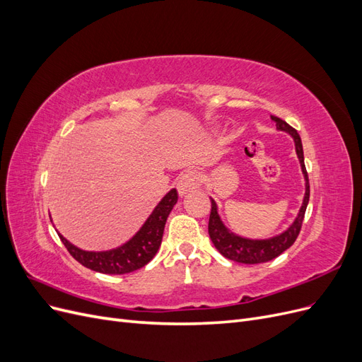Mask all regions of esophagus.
Returning <instances> with one entry per match:
<instances>
[{
  "label": "esophagus",
  "instance_id": "1",
  "mask_svg": "<svg viewBox=\"0 0 362 362\" xmlns=\"http://www.w3.org/2000/svg\"><path fill=\"white\" fill-rule=\"evenodd\" d=\"M199 185H201V175L194 170H189L181 175V178L178 180V184H177V190L180 196H184L198 189Z\"/></svg>",
  "mask_w": 362,
  "mask_h": 362
}]
</instances>
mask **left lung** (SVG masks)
Masks as SVG:
<instances>
[{"label":"left lung","mask_w":362,"mask_h":362,"mask_svg":"<svg viewBox=\"0 0 362 362\" xmlns=\"http://www.w3.org/2000/svg\"><path fill=\"white\" fill-rule=\"evenodd\" d=\"M270 117L273 122L276 124V129L290 134L294 141L296 154H298L300 169L305 178V194H303L302 205L299 208V213L296 216L293 223L286 229V231H282L281 234L269 237V238H247L229 231V229L225 226V223L222 222L221 216H218L216 201L210 198L211 214H210V222H208V234H210L211 242L225 258L242 262V264H259V262H267L281 255L284 250H287L296 242V238H298L300 233L306 205H308V201H310V182H308V173H306V169H305L300 136L298 134V131L291 128L286 122V120H282L276 116H270Z\"/></svg>","instance_id":"obj_1"}]
</instances>
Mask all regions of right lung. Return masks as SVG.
Listing matches in <instances>:
<instances>
[{"mask_svg": "<svg viewBox=\"0 0 362 362\" xmlns=\"http://www.w3.org/2000/svg\"><path fill=\"white\" fill-rule=\"evenodd\" d=\"M177 201V190H169L128 242L108 250H84L72 245L57 229L56 231L69 254L84 267L105 273V275H124V273H131L146 266L156 257L161 245L164 225H166L168 216Z\"/></svg>", "mask_w": 362, "mask_h": 362, "instance_id": "add662e5", "label": "right lung"}]
</instances>
